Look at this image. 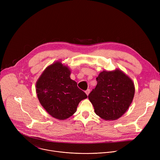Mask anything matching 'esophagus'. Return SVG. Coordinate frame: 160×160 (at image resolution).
I'll return each instance as SVG.
<instances>
[{
	"instance_id": "34e87169",
	"label": "esophagus",
	"mask_w": 160,
	"mask_h": 160,
	"mask_svg": "<svg viewBox=\"0 0 160 160\" xmlns=\"http://www.w3.org/2000/svg\"><path fill=\"white\" fill-rule=\"evenodd\" d=\"M90 89H87L86 91H85V93H86V94L88 96V94H89V93H90Z\"/></svg>"
}]
</instances>
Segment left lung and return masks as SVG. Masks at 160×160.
Instances as JSON below:
<instances>
[{
	"label": "left lung",
	"mask_w": 160,
	"mask_h": 160,
	"mask_svg": "<svg viewBox=\"0 0 160 160\" xmlns=\"http://www.w3.org/2000/svg\"><path fill=\"white\" fill-rule=\"evenodd\" d=\"M88 98L97 115L106 120L120 118L130 106L135 94L133 81L120 70L103 71Z\"/></svg>",
	"instance_id": "8db88e82"
}]
</instances>
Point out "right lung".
Segmentation results:
<instances>
[{"label": "right lung", "instance_id": "add662e5", "mask_svg": "<svg viewBox=\"0 0 160 160\" xmlns=\"http://www.w3.org/2000/svg\"><path fill=\"white\" fill-rule=\"evenodd\" d=\"M67 66L57 61L48 66L36 83L40 103L51 116L67 119L76 112L79 102L87 98L86 94L70 78Z\"/></svg>", "mask_w": 160, "mask_h": 160}]
</instances>
